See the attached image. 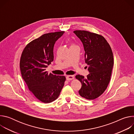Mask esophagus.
Listing matches in <instances>:
<instances>
[{
	"mask_svg": "<svg viewBox=\"0 0 134 134\" xmlns=\"http://www.w3.org/2000/svg\"><path fill=\"white\" fill-rule=\"evenodd\" d=\"M74 79V77L72 75H68L66 76V80L67 81H71Z\"/></svg>",
	"mask_w": 134,
	"mask_h": 134,
	"instance_id": "34e87169",
	"label": "esophagus"
}]
</instances>
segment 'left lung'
I'll use <instances>...</instances> for the list:
<instances>
[{
	"label": "left lung",
	"instance_id": "1",
	"mask_svg": "<svg viewBox=\"0 0 134 134\" xmlns=\"http://www.w3.org/2000/svg\"><path fill=\"white\" fill-rule=\"evenodd\" d=\"M82 41L85 51V61L90 72L87 77L77 75L82 83L79 93L82 98L94 100L105 91L110 82L113 66L111 48L101 35L86 31H74Z\"/></svg>",
	"mask_w": 134,
	"mask_h": 134
}]
</instances>
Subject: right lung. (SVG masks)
<instances>
[{
	"label": "right lung",
	"instance_id": "add662e5",
	"mask_svg": "<svg viewBox=\"0 0 134 134\" xmlns=\"http://www.w3.org/2000/svg\"><path fill=\"white\" fill-rule=\"evenodd\" d=\"M64 31L49 33L30 42L24 48L20 60L22 78L29 90L43 103H50L58 98L66 77L46 71L53 61V47Z\"/></svg>",
	"mask_w": 134,
	"mask_h": 134
}]
</instances>
